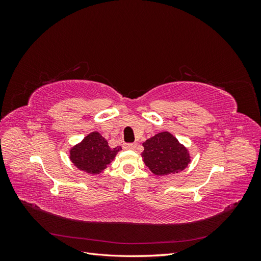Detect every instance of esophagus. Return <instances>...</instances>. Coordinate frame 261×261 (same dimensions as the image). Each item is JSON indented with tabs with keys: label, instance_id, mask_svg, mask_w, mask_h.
Segmentation results:
<instances>
[{
	"label": "esophagus",
	"instance_id": "1",
	"mask_svg": "<svg viewBox=\"0 0 261 261\" xmlns=\"http://www.w3.org/2000/svg\"><path fill=\"white\" fill-rule=\"evenodd\" d=\"M136 147H137L136 144H125V145L123 146V148L126 149V150H135Z\"/></svg>",
	"mask_w": 261,
	"mask_h": 261
}]
</instances>
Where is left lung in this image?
<instances>
[{
    "label": "left lung",
    "instance_id": "1",
    "mask_svg": "<svg viewBox=\"0 0 261 261\" xmlns=\"http://www.w3.org/2000/svg\"><path fill=\"white\" fill-rule=\"evenodd\" d=\"M141 158L154 175L177 174L191 162L188 149L170 132H161L143 144Z\"/></svg>",
    "mask_w": 261,
    "mask_h": 261
}]
</instances>
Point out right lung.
Instances as JSON below:
<instances>
[{"label":"right lung","instance_id":"add662e5","mask_svg":"<svg viewBox=\"0 0 261 261\" xmlns=\"http://www.w3.org/2000/svg\"><path fill=\"white\" fill-rule=\"evenodd\" d=\"M122 147L111 148L99 132H92L69 149V159L77 169L97 175L108 168Z\"/></svg>","mask_w":261,"mask_h":261}]
</instances>
